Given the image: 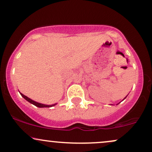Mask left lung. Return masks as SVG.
<instances>
[{
	"instance_id": "1",
	"label": "left lung",
	"mask_w": 152,
	"mask_h": 152,
	"mask_svg": "<svg viewBox=\"0 0 152 152\" xmlns=\"http://www.w3.org/2000/svg\"><path fill=\"white\" fill-rule=\"evenodd\" d=\"M127 96H128V95H127ZM127 96H126V97H125V98H124V99H123V100H125V98H127ZM119 103H118V104H117V105H118V104H119ZM112 105H113V104H112Z\"/></svg>"
}]
</instances>
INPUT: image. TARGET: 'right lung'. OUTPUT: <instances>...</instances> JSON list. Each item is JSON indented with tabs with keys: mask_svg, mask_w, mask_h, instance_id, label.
<instances>
[{
	"mask_svg": "<svg viewBox=\"0 0 152 152\" xmlns=\"http://www.w3.org/2000/svg\"><path fill=\"white\" fill-rule=\"evenodd\" d=\"M20 95L22 96L23 98H25V100H27V101H28L29 103H32V105L37 106V107H53V106L56 105L57 103H54V104H52V105H45V104H42V103H37V102L34 101V100L30 99V98H28V97H27L26 96H25V95H23V94H21V93H20Z\"/></svg>",
	"mask_w": 152,
	"mask_h": 152,
	"instance_id": "obj_1",
	"label": "right lung"
}]
</instances>
